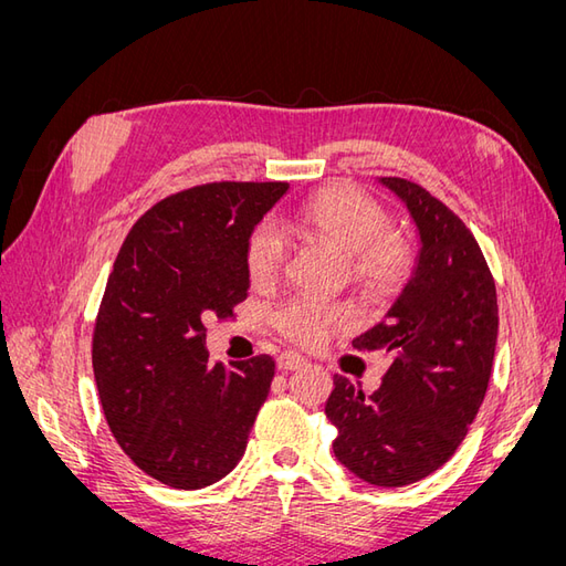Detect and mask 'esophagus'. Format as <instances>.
I'll return each instance as SVG.
<instances>
[{
  "mask_svg": "<svg viewBox=\"0 0 566 566\" xmlns=\"http://www.w3.org/2000/svg\"><path fill=\"white\" fill-rule=\"evenodd\" d=\"M276 366H279L281 370H297V368L306 366V358H304L302 354H297V352H283V354L279 356Z\"/></svg>",
  "mask_w": 566,
  "mask_h": 566,
  "instance_id": "34e87169",
  "label": "esophagus"
}]
</instances>
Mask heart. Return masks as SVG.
I'll use <instances>...</instances> for the list:
<instances>
[{
  "mask_svg": "<svg viewBox=\"0 0 566 566\" xmlns=\"http://www.w3.org/2000/svg\"><path fill=\"white\" fill-rule=\"evenodd\" d=\"M293 227L333 243L345 252L352 281L370 293H394L413 271L416 250L408 238L389 229V214L378 200L354 186H333L304 200L293 214ZM285 241L281 231L262 221L250 231L245 266L254 285H271L281 276ZM345 304L300 295L273 314L276 328L297 345L316 342L335 325L349 323Z\"/></svg>",
  "mask_w": 566,
  "mask_h": 566,
  "instance_id": "1",
  "label": "heart"
}]
</instances>
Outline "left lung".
Segmentation results:
<instances>
[{
  "instance_id": "obj_1",
  "label": "left lung",
  "mask_w": 566,
  "mask_h": 566,
  "mask_svg": "<svg viewBox=\"0 0 566 566\" xmlns=\"http://www.w3.org/2000/svg\"><path fill=\"white\" fill-rule=\"evenodd\" d=\"M380 184L413 219L420 252L385 321L352 339L354 349L394 354L370 397L342 375L325 401L337 427L335 458L375 486H406L447 462L491 378L499 302L474 235L447 205L399 177Z\"/></svg>"
}]
</instances>
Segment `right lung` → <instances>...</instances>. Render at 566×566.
Masks as SVG:
<instances>
[{
  "mask_svg": "<svg viewBox=\"0 0 566 566\" xmlns=\"http://www.w3.org/2000/svg\"><path fill=\"white\" fill-rule=\"evenodd\" d=\"M287 188H188L153 205L117 252L92 342L98 399L134 465L172 489L227 476L269 397L273 358L210 366L205 323L248 297L250 231Z\"/></svg>",
  "mask_w": 566,
  "mask_h": 566,
  "instance_id": "right-lung-1",
  "label": "right lung"
}]
</instances>
